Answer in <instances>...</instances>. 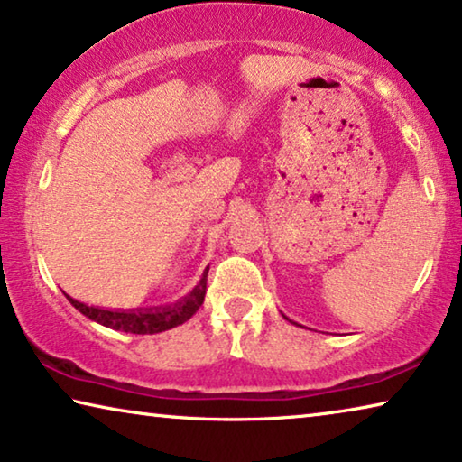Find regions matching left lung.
Returning a JSON list of instances; mask_svg holds the SVG:
<instances>
[{
	"instance_id": "obj_1",
	"label": "left lung",
	"mask_w": 462,
	"mask_h": 462,
	"mask_svg": "<svg viewBox=\"0 0 462 462\" xmlns=\"http://www.w3.org/2000/svg\"><path fill=\"white\" fill-rule=\"evenodd\" d=\"M282 316H285V314H282ZM285 318H287V316H285ZM287 320H289V318H287ZM293 324H295V322H293Z\"/></svg>"
}]
</instances>
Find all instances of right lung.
<instances>
[{"label": "right lung", "instance_id": "right-lung-1", "mask_svg": "<svg viewBox=\"0 0 462 462\" xmlns=\"http://www.w3.org/2000/svg\"><path fill=\"white\" fill-rule=\"evenodd\" d=\"M207 276L208 266L204 268L200 281L196 287L189 291L186 297L180 301L169 305H154V308H136V310H109L98 308V305H87L78 300L68 297V301L74 308L88 318V320L107 326L113 330L132 332V335H157V332H165L169 328H175L183 322H188L191 316L196 314L207 295Z\"/></svg>", "mask_w": 462, "mask_h": 462}]
</instances>
